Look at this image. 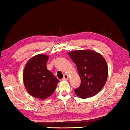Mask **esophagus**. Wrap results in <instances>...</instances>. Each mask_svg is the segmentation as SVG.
I'll return each instance as SVG.
<instances>
[{
  "label": "esophagus",
  "mask_w": 130,
  "mask_h": 130,
  "mask_svg": "<svg viewBox=\"0 0 130 130\" xmlns=\"http://www.w3.org/2000/svg\"><path fill=\"white\" fill-rule=\"evenodd\" d=\"M68 79H69V76H68V74H65V75H64L63 78L62 79V80H68Z\"/></svg>",
  "instance_id": "esophagus-1"
}]
</instances>
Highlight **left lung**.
Here are the masks:
<instances>
[{
	"instance_id": "1",
	"label": "left lung",
	"mask_w": 130,
	"mask_h": 130,
	"mask_svg": "<svg viewBox=\"0 0 130 130\" xmlns=\"http://www.w3.org/2000/svg\"><path fill=\"white\" fill-rule=\"evenodd\" d=\"M68 55L76 65L80 85L74 90L79 98L85 99L96 95L106 83L108 68L102 55L91 50H76Z\"/></svg>"
}]
</instances>
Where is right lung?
Listing matches in <instances>:
<instances>
[{
    "instance_id": "1",
    "label": "right lung",
    "mask_w": 130,
    "mask_h": 130,
    "mask_svg": "<svg viewBox=\"0 0 130 130\" xmlns=\"http://www.w3.org/2000/svg\"><path fill=\"white\" fill-rule=\"evenodd\" d=\"M49 56L37 54L27 61L22 74L24 84L33 97L44 100L54 92L59 80L46 68Z\"/></svg>"
}]
</instances>
